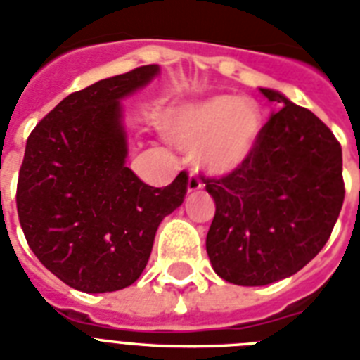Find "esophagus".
<instances>
[{"label":"esophagus","mask_w":360,"mask_h":360,"mask_svg":"<svg viewBox=\"0 0 360 360\" xmlns=\"http://www.w3.org/2000/svg\"><path fill=\"white\" fill-rule=\"evenodd\" d=\"M202 181H200V177H198L196 174H191L188 175V185H186V191L188 192H198L200 188H202Z\"/></svg>","instance_id":"obj_1"}]
</instances>
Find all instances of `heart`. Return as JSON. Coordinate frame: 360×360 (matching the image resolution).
Returning a JSON list of instances; mask_svg holds the SVG:
<instances>
[{
	"label": "heart",
	"instance_id": "obj_1",
	"mask_svg": "<svg viewBox=\"0 0 360 360\" xmlns=\"http://www.w3.org/2000/svg\"><path fill=\"white\" fill-rule=\"evenodd\" d=\"M263 129L262 110L250 98L217 95L174 110L166 134L175 146L196 149L194 157L207 174L237 169L256 147Z\"/></svg>",
	"mask_w": 360,
	"mask_h": 360
}]
</instances>
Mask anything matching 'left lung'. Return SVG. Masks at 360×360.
<instances>
[{"instance_id": "obj_1", "label": "left lung", "mask_w": 360, "mask_h": 360, "mask_svg": "<svg viewBox=\"0 0 360 360\" xmlns=\"http://www.w3.org/2000/svg\"><path fill=\"white\" fill-rule=\"evenodd\" d=\"M239 168L203 179L217 211L207 231L214 273L237 285H267L301 271L329 240L344 203L342 147L323 121L278 91Z\"/></svg>"}]
</instances>
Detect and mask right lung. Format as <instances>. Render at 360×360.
Returning <instances> with one entry per match:
<instances>
[{
    "label": "right lung",
    "mask_w": 360,
    "mask_h": 360,
    "mask_svg": "<svg viewBox=\"0 0 360 360\" xmlns=\"http://www.w3.org/2000/svg\"><path fill=\"white\" fill-rule=\"evenodd\" d=\"M157 75L158 65H143L70 93L27 138L16 186L20 226L39 262L75 290L134 284L158 224L185 200L186 172L155 188L124 166L120 101Z\"/></svg>",
    "instance_id": "obj_1"
}]
</instances>
